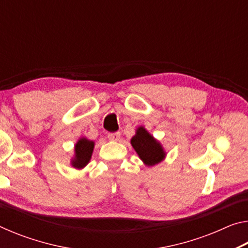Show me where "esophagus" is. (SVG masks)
<instances>
[{"instance_id":"1","label":"esophagus","mask_w":248,"mask_h":248,"mask_svg":"<svg viewBox=\"0 0 248 248\" xmlns=\"http://www.w3.org/2000/svg\"><path fill=\"white\" fill-rule=\"evenodd\" d=\"M108 139L111 141H119L120 140V132H115V133H109Z\"/></svg>"}]
</instances>
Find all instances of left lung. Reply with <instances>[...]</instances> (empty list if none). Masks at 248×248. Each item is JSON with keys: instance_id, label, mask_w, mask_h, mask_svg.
I'll list each match as a JSON object with an SVG mask.
<instances>
[{"instance_id": "obj_1", "label": "left lung", "mask_w": 248, "mask_h": 248, "mask_svg": "<svg viewBox=\"0 0 248 248\" xmlns=\"http://www.w3.org/2000/svg\"><path fill=\"white\" fill-rule=\"evenodd\" d=\"M131 145L142 159V162L148 166L157 164L166 156L162 144L157 140H155L154 137L151 136L144 127H139L137 129L136 134L131 139Z\"/></svg>"}]
</instances>
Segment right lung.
I'll list each match as a JSON object with an SVG mask.
<instances>
[{"instance_id": "add662e5", "label": "right lung", "mask_w": 248, "mask_h": 248, "mask_svg": "<svg viewBox=\"0 0 248 248\" xmlns=\"http://www.w3.org/2000/svg\"><path fill=\"white\" fill-rule=\"evenodd\" d=\"M94 141H91L86 138H81L75 144V154L74 157L71 161V164L75 169L81 170L89 164L90 159L92 157V153L94 150Z\"/></svg>"}]
</instances>
